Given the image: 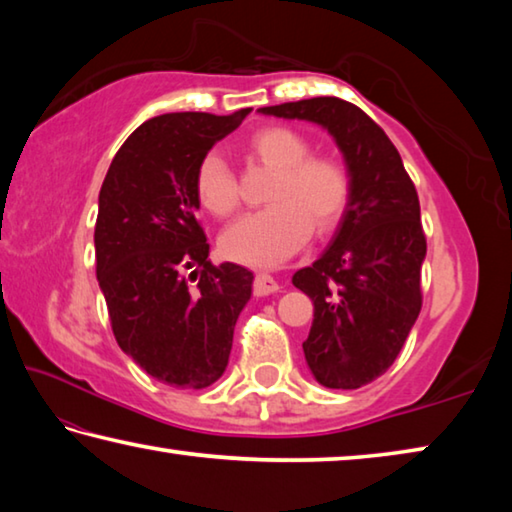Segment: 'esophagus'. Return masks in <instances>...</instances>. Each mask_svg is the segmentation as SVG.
Masks as SVG:
<instances>
[{
	"instance_id": "obj_1",
	"label": "esophagus",
	"mask_w": 512,
	"mask_h": 512,
	"mask_svg": "<svg viewBox=\"0 0 512 512\" xmlns=\"http://www.w3.org/2000/svg\"><path fill=\"white\" fill-rule=\"evenodd\" d=\"M277 289H280V284L275 282V277L266 275V273H259L255 277V284H253V293L257 298H264L268 296V293H275Z\"/></svg>"
}]
</instances>
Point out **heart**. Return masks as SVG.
I'll use <instances>...</instances> for the list:
<instances>
[{"label": "heart", "instance_id": "obj_1", "mask_svg": "<svg viewBox=\"0 0 512 512\" xmlns=\"http://www.w3.org/2000/svg\"><path fill=\"white\" fill-rule=\"evenodd\" d=\"M248 151L275 169L266 198L271 205L232 223L221 237L232 262L271 268L305 246L316 232L332 230L350 203L352 180L341 160L311 153L305 135L289 126H262L248 137ZM196 196L207 212L230 216L239 207V187L230 164L207 153L196 169Z\"/></svg>", "mask_w": 512, "mask_h": 512}]
</instances>
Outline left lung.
<instances>
[{
	"label": "left lung",
	"mask_w": 512,
	"mask_h": 512,
	"mask_svg": "<svg viewBox=\"0 0 512 512\" xmlns=\"http://www.w3.org/2000/svg\"><path fill=\"white\" fill-rule=\"evenodd\" d=\"M259 112L314 121L343 153L350 203L332 244L293 284L314 302L302 343L311 375L327 388H361L393 366L422 309L418 192L388 135L354 103L316 97Z\"/></svg>",
	"instance_id": "8db88e82"
}]
</instances>
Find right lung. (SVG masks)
<instances>
[{"mask_svg": "<svg viewBox=\"0 0 512 512\" xmlns=\"http://www.w3.org/2000/svg\"><path fill=\"white\" fill-rule=\"evenodd\" d=\"M250 112H169L121 144L99 192L97 280L119 348L153 379L207 388L223 375L253 273L214 266L196 219V169Z\"/></svg>", "mask_w": 512, "mask_h": 512, "instance_id": "add662e5", "label": "right lung"}]
</instances>
